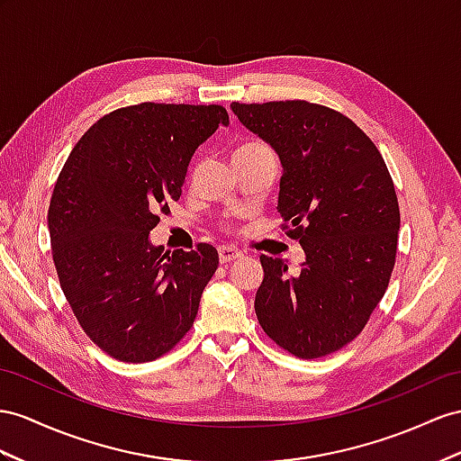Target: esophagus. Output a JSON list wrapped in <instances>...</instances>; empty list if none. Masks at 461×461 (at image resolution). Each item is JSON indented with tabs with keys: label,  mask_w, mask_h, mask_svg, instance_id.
Returning a JSON list of instances; mask_svg holds the SVG:
<instances>
[{
	"label": "esophagus",
	"mask_w": 461,
	"mask_h": 461,
	"mask_svg": "<svg viewBox=\"0 0 461 461\" xmlns=\"http://www.w3.org/2000/svg\"><path fill=\"white\" fill-rule=\"evenodd\" d=\"M218 253H220V261L223 265H228V263L235 261V258H240L243 255L241 251H238V249H235V247H230V245H221L220 249H218Z\"/></svg>",
	"instance_id": "esophagus-1"
}]
</instances>
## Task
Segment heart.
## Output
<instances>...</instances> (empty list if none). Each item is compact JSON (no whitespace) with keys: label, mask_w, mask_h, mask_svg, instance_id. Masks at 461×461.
Segmentation results:
<instances>
[{"label":"heart","mask_w":461,"mask_h":461,"mask_svg":"<svg viewBox=\"0 0 461 461\" xmlns=\"http://www.w3.org/2000/svg\"><path fill=\"white\" fill-rule=\"evenodd\" d=\"M251 146H263L261 141H249V144H243L241 148H251Z\"/></svg>","instance_id":"1"}]
</instances>
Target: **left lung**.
Returning a JSON list of instances; mask_svg holds the SVG:
<instances>
[{
    "label": "left lung",
    "instance_id": "obj_1",
    "mask_svg": "<svg viewBox=\"0 0 461 461\" xmlns=\"http://www.w3.org/2000/svg\"><path fill=\"white\" fill-rule=\"evenodd\" d=\"M278 153V212L305 253L300 275L261 255L257 320L278 347L321 358L357 339L395 265L399 204L382 153L350 118L308 101L231 103Z\"/></svg>",
    "mask_w": 461,
    "mask_h": 461
}]
</instances>
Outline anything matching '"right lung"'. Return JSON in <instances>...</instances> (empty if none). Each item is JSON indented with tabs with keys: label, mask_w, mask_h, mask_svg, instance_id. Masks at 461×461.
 I'll list each match as a JSON object with an SVG mask.
<instances>
[{
	"label": "right lung",
	"mask_w": 461,
	"mask_h": 461,
	"mask_svg": "<svg viewBox=\"0 0 461 461\" xmlns=\"http://www.w3.org/2000/svg\"><path fill=\"white\" fill-rule=\"evenodd\" d=\"M220 104L140 103L104 114L58 176L49 231L68 303L86 335L122 362H151L193 327L218 251L151 245L200 144L228 126Z\"/></svg>",
	"instance_id": "right-lung-1"
}]
</instances>
